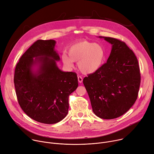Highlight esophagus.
<instances>
[{
    "label": "esophagus",
    "instance_id": "34e87169",
    "mask_svg": "<svg viewBox=\"0 0 154 154\" xmlns=\"http://www.w3.org/2000/svg\"><path fill=\"white\" fill-rule=\"evenodd\" d=\"M82 81H83L82 77H80V76H79V77H78V82H79L80 83H81L82 82Z\"/></svg>",
    "mask_w": 154,
    "mask_h": 154
}]
</instances>
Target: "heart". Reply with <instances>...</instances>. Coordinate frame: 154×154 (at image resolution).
Wrapping results in <instances>:
<instances>
[{
  "instance_id": "b5f03b06",
  "label": "heart",
  "mask_w": 154,
  "mask_h": 154,
  "mask_svg": "<svg viewBox=\"0 0 154 154\" xmlns=\"http://www.w3.org/2000/svg\"><path fill=\"white\" fill-rule=\"evenodd\" d=\"M68 54L62 55V61L66 67H72L73 62H78V67L83 74H91L102 66L106 51L101 44L83 40L70 47Z\"/></svg>"
}]
</instances>
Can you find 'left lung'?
<instances>
[{"label": "left lung", "instance_id": "1", "mask_svg": "<svg viewBox=\"0 0 154 154\" xmlns=\"http://www.w3.org/2000/svg\"><path fill=\"white\" fill-rule=\"evenodd\" d=\"M112 45L107 62L83 80L94 114L113 119L124 114L137 100L141 83L140 70L133 51L123 42L102 37Z\"/></svg>", "mask_w": 154, "mask_h": 154}]
</instances>
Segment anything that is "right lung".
Masks as SVG:
<instances>
[{"instance_id":"obj_1","label":"right lung","mask_w":154,"mask_h":154,"mask_svg":"<svg viewBox=\"0 0 154 154\" xmlns=\"http://www.w3.org/2000/svg\"><path fill=\"white\" fill-rule=\"evenodd\" d=\"M54 40H38L17 63L14 83L18 103L33 120L54 124L67 116L69 96L78 87L77 74L60 70Z\"/></svg>"}]
</instances>
